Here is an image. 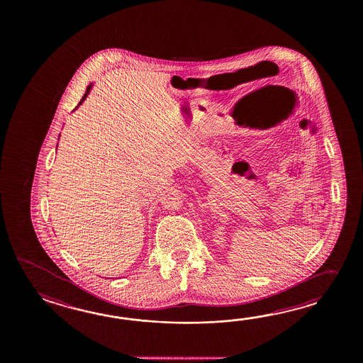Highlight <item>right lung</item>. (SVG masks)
I'll return each instance as SVG.
<instances>
[{
	"label": "right lung",
	"mask_w": 363,
	"mask_h": 363,
	"mask_svg": "<svg viewBox=\"0 0 363 363\" xmlns=\"http://www.w3.org/2000/svg\"><path fill=\"white\" fill-rule=\"evenodd\" d=\"M92 86H93V83H91V84H89V85H88V86H86V91H85L84 96H83V99H82V100H80V102H79V105H77V106H80V105H82V104H83V101H84L85 99H86V96H88V94H89V92H91V89H92ZM77 108H75V110H77ZM60 136H61V135H60ZM57 147H58V145H57Z\"/></svg>",
	"instance_id": "1"
}]
</instances>
